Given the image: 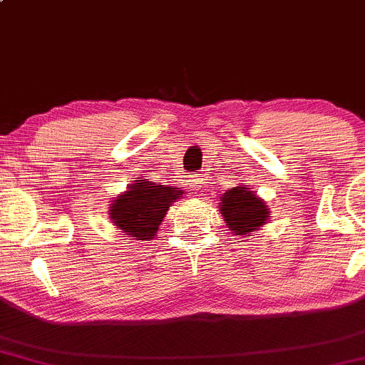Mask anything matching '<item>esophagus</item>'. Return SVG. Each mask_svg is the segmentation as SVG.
Listing matches in <instances>:
<instances>
[{
	"label": "esophagus",
	"instance_id": "obj_1",
	"mask_svg": "<svg viewBox=\"0 0 365 365\" xmlns=\"http://www.w3.org/2000/svg\"><path fill=\"white\" fill-rule=\"evenodd\" d=\"M207 183V177L206 175H199V177H194L190 180V187L194 188V190H200L204 185Z\"/></svg>",
	"mask_w": 365,
	"mask_h": 365
}]
</instances>
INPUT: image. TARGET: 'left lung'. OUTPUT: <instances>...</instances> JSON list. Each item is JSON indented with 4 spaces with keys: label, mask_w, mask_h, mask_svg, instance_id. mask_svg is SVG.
Here are the masks:
<instances>
[{
    "label": "left lung",
    "mask_w": 365,
    "mask_h": 365,
    "mask_svg": "<svg viewBox=\"0 0 365 365\" xmlns=\"http://www.w3.org/2000/svg\"><path fill=\"white\" fill-rule=\"evenodd\" d=\"M220 199L221 216L235 235L250 237L254 230H259L269 220V207L266 200H262L247 185L230 188Z\"/></svg>",
    "instance_id": "obj_1"
}]
</instances>
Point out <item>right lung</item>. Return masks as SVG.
I'll return each mask as SVG.
<instances>
[{"instance_id": "add662e5", "label": "right lung", "mask_w": 365, "mask_h": 365, "mask_svg": "<svg viewBox=\"0 0 365 365\" xmlns=\"http://www.w3.org/2000/svg\"><path fill=\"white\" fill-rule=\"evenodd\" d=\"M183 190L158 185L149 180H133L110 206L113 223L133 240H150L156 235L171 204L182 199Z\"/></svg>"}]
</instances>
